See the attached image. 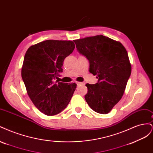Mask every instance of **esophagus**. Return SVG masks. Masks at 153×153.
<instances>
[{"mask_svg": "<svg viewBox=\"0 0 153 153\" xmlns=\"http://www.w3.org/2000/svg\"><path fill=\"white\" fill-rule=\"evenodd\" d=\"M76 85H77L78 87L81 86V85H84V83H83V82H76Z\"/></svg>", "mask_w": 153, "mask_h": 153, "instance_id": "1", "label": "esophagus"}]
</instances>
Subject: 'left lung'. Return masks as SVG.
<instances>
[{"mask_svg": "<svg viewBox=\"0 0 153 153\" xmlns=\"http://www.w3.org/2000/svg\"><path fill=\"white\" fill-rule=\"evenodd\" d=\"M77 51L89 62V71L98 82L86 84L87 104L96 112H110L126 89L131 66L123 45L103 35L74 40Z\"/></svg>", "mask_w": 153, "mask_h": 153, "instance_id": "obj_1", "label": "left lung"}]
</instances>
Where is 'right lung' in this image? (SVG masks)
<instances>
[{
	"label": "right lung",
	"instance_id": "add662e5",
	"mask_svg": "<svg viewBox=\"0 0 153 153\" xmlns=\"http://www.w3.org/2000/svg\"><path fill=\"white\" fill-rule=\"evenodd\" d=\"M74 48L71 41L50 39L31 46L25 55L22 80L32 103L45 115L61 112L76 89L75 83L53 81L62 72L64 60Z\"/></svg>",
	"mask_w": 153,
	"mask_h": 153
}]
</instances>
